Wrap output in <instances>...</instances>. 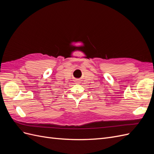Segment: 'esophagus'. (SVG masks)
Wrapping results in <instances>:
<instances>
[{"mask_svg":"<svg viewBox=\"0 0 154 154\" xmlns=\"http://www.w3.org/2000/svg\"><path fill=\"white\" fill-rule=\"evenodd\" d=\"M75 82H76V83H80V82H78V80H76Z\"/></svg>","mask_w":154,"mask_h":154,"instance_id":"esophagus-1","label":"esophagus"}]
</instances>
